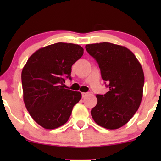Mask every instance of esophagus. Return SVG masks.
<instances>
[{"instance_id":"34e87169","label":"esophagus","mask_w":161,"mask_h":161,"mask_svg":"<svg viewBox=\"0 0 161 161\" xmlns=\"http://www.w3.org/2000/svg\"><path fill=\"white\" fill-rule=\"evenodd\" d=\"M87 95H88V93H85V92H82V97H85Z\"/></svg>"}]
</instances>
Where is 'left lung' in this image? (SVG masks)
<instances>
[{
    "mask_svg": "<svg viewBox=\"0 0 161 161\" xmlns=\"http://www.w3.org/2000/svg\"><path fill=\"white\" fill-rule=\"evenodd\" d=\"M86 49L97 62L109 88L105 95H96L97 103L91 110L92 118L105 129L120 128L141 104L145 82L141 64L124 46L101 42L86 45Z\"/></svg>",
    "mask_w": 161,
    "mask_h": 161,
    "instance_id": "obj_1",
    "label": "left lung"
}]
</instances>
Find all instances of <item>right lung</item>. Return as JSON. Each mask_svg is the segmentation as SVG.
Instances as JSON below:
<instances>
[{"label": "right lung", "instance_id": "obj_1", "mask_svg": "<svg viewBox=\"0 0 161 161\" xmlns=\"http://www.w3.org/2000/svg\"><path fill=\"white\" fill-rule=\"evenodd\" d=\"M79 45L58 43L36 51L22 71L25 108L32 119L46 129L65 124L73 107L82 97L79 92L65 88V78L71 79L72 66L83 55Z\"/></svg>", "mask_w": 161, "mask_h": 161}]
</instances>
